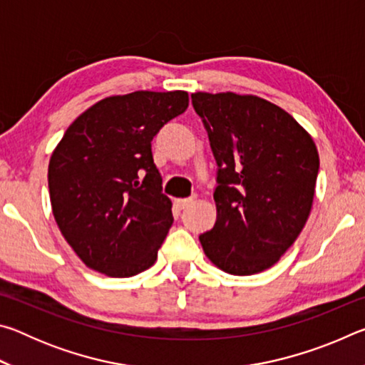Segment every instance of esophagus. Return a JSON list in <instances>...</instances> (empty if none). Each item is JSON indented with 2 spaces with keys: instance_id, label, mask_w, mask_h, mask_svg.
<instances>
[{
  "instance_id": "1",
  "label": "esophagus",
  "mask_w": 365,
  "mask_h": 365,
  "mask_svg": "<svg viewBox=\"0 0 365 365\" xmlns=\"http://www.w3.org/2000/svg\"><path fill=\"white\" fill-rule=\"evenodd\" d=\"M191 202H193V197H185V200H177L175 201V205H177V207H180V209H187Z\"/></svg>"
}]
</instances>
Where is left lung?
<instances>
[{
  "label": "left lung",
  "mask_w": 365,
  "mask_h": 365,
  "mask_svg": "<svg viewBox=\"0 0 365 365\" xmlns=\"http://www.w3.org/2000/svg\"><path fill=\"white\" fill-rule=\"evenodd\" d=\"M217 163V220L200 235L206 256L227 274L274 265L298 238L319 174L316 143L287 110L262 98L193 93Z\"/></svg>",
  "instance_id": "obj_1"
}]
</instances>
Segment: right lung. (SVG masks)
<instances>
[{
	"label": "right lung",
	"instance_id": "1",
	"mask_svg": "<svg viewBox=\"0 0 365 365\" xmlns=\"http://www.w3.org/2000/svg\"><path fill=\"white\" fill-rule=\"evenodd\" d=\"M187 108V91H133L104 98L66 130L49 159V197L86 267L132 277L156 261L174 217L151 141Z\"/></svg>",
	"mask_w": 365,
	"mask_h": 365
}]
</instances>
